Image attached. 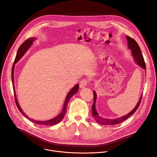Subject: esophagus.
<instances>
[{
    "label": "esophagus",
    "mask_w": 157,
    "mask_h": 157,
    "mask_svg": "<svg viewBox=\"0 0 157 157\" xmlns=\"http://www.w3.org/2000/svg\"><path fill=\"white\" fill-rule=\"evenodd\" d=\"M88 82V79H83L80 82V84H79V87L81 88H84L87 86V84Z\"/></svg>",
    "instance_id": "obj_1"
}]
</instances>
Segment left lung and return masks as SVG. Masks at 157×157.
Masks as SVG:
<instances>
[{
    "label": "left lung",
    "instance_id": "8db88e82",
    "mask_svg": "<svg viewBox=\"0 0 157 157\" xmlns=\"http://www.w3.org/2000/svg\"><path fill=\"white\" fill-rule=\"evenodd\" d=\"M126 39L128 40V47L131 52L132 56L135 62L136 63L137 65H138L142 69L145 70L146 69V64H145V62H144L143 55L141 54V50H140V48L138 44L134 39L131 38V37H129L128 36H126ZM93 95H94V103L93 104L91 108H92V116H93V117L94 118V119L95 120V121L97 123L102 124V125H115V124H119V123L122 122L123 121L126 120L129 117L132 116V115L136 112V110L138 109L140 104L143 93L141 95L140 100L136 104V107L133 109V110L131 112H130L129 113H128L126 115H125V116H122L119 118L113 119L103 118L99 116V114L98 113V112L96 110V107H95V103H96V100H97V93H96L95 91H93Z\"/></svg>",
    "mask_w": 157,
    "mask_h": 157
}]
</instances>
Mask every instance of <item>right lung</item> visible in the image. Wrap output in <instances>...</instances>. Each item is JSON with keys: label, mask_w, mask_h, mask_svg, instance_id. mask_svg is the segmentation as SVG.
I'll return each instance as SVG.
<instances>
[{"label": "right lung", "mask_w": 157, "mask_h": 157, "mask_svg": "<svg viewBox=\"0 0 157 157\" xmlns=\"http://www.w3.org/2000/svg\"><path fill=\"white\" fill-rule=\"evenodd\" d=\"M36 40V38L34 37H31L28 38V40H26L21 45V46L19 47L17 54H16V56L14 62V64L13 66V68H12V72H11V76H12V82H13V90H14V98H15V101H16V105L19 109V110L21 112V113L23 115V116L27 118L28 119H29L30 121H31L32 122L36 123L37 124H40V125H45V126H52V125H55L58 124L59 122H60L62 119H63L64 115L66 112V107L67 106L68 102L70 100V98L74 95L75 94L78 92V90H79V85L76 84L74 87H73L67 93V95L66 97V98L65 100L64 101V107L62 110H61V112H60V113L58 115V116L53 119L48 120V121H35L33 120L32 119H31L29 117H28V116H27L25 114V113L22 110L21 108L20 107L19 103L16 97V92H15V88H14V66L15 64L17 63V62L21 59L23 56L26 54V52L28 50V49H29V48L31 47V46L32 45L33 41Z\"/></svg>", "instance_id": "1"}]
</instances>
